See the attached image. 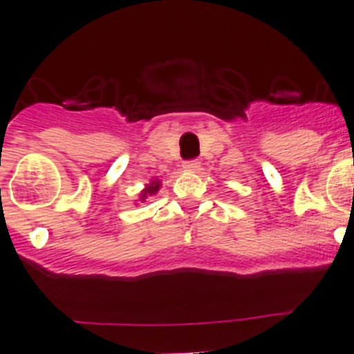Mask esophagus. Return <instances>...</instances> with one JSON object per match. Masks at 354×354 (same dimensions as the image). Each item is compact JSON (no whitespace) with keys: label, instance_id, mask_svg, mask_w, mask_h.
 <instances>
[{"label":"esophagus","instance_id":"obj_1","mask_svg":"<svg viewBox=\"0 0 354 354\" xmlns=\"http://www.w3.org/2000/svg\"><path fill=\"white\" fill-rule=\"evenodd\" d=\"M198 166H201V162H198L197 159H190V160H185L183 162V167L187 171H197Z\"/></svg>","mask_w":354,"mask_h":354}]
</instances>
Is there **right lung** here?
I'll return each mask as SVG.
<instances>
[{
  "label": "right lung",
  "instance_id": "1",
  "mask_svg": "<svg viewBox=\"0 0 354 354\" xmlns=\"http://www.w3.org/2000/svg\"><path fill=\"white\" fill-rule=\"evenodd\" d=\"M159 187H160V183H159V181H152V183H150L149 187H147L145 190L142 192V201H143V198L147 197V195H152V194H156V192L159 190Z\"/></svg>",
  "mask_w": 354,
  "mask_h": 354
}]
</instances>
